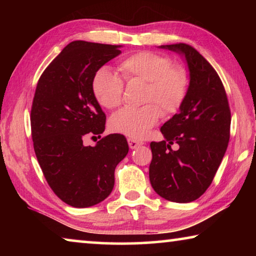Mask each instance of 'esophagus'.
<instances>
[{"label": "esophagus", "instance_id": "esophagus-1", "mask_svg": "<svg viewBox=\"0 0 256 256\" xmlns=\"http://www.w3.org/2000/svg\"><path fill=\"white\" fill-rule=\"evenodd\" d=\"M128 146L131 149H136V148H138V146H142L144 144V142H141V141H138V140H134V138H128Z\"/></svg>", "mask_w": 256, "mask_h": 256}]
</instances>
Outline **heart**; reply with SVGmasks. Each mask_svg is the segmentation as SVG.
Listing matches in <instances>:
<instances>
[{"instance_id":"heart-1","label":"heart","mask_w":256,"mask_h":256,"mask_svg":"<svg viewBox=\"0 0 256 256\" xmlns=\"http://www.w3.org/2000/svg\"><path fill=\"white\" fill-rule=\"evenodd\" d=\"M118 70L126 82L142 81L146 86L141 107H124L110 118V128L132 138H144L162 116L174 114L185 102L188 76L185 68L172 66L170 58L151 50H141L126 56L120 62ZM92 92L97 102L112 110L123 100V80L108 68L94 72Z\"/></svg>"}]
</instances>
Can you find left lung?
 Segmentation results:
<instances>
[{"instance_id": "obj_1", "label": "left lung", "mask_w": 256, "mask_h": 256, "mask_svg": "<svg viewBox=\"0 0 256 256\" xmlns=\"http://www.w3.org/2000/svg\"><path fill=\"white\" fill-rule=\"evenodd\" d=\"M160 48L184 56L190 86L180 112L160 128L164 140L150 144L149 178L158 196L188 203L206 192L222 164L230 136V110L218 73L196 48L183 42ZM174 143L177 150L171 149Z\"/></svg>"}]
</instances>
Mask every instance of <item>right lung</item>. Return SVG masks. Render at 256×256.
<instances>
[{"instance_id":"1","label":"right lung","mask_w":256,"mask_h":256,"mask_svg":"<svg viewBox=\"0 0 256 256\" xmlns=\"http://www.w3.org/2000/svg\"><path fill=\"white\" fill-rule=\"evenodd\" d=\"M120 45L72 42L42 72L30 114L34 154L47 183L66 204L88 208L114 188L118 164L128 152L122 134L100 138L106 115L94 99L92 80L98 68L120 55Z\"/></svg>"}]
</instances>
